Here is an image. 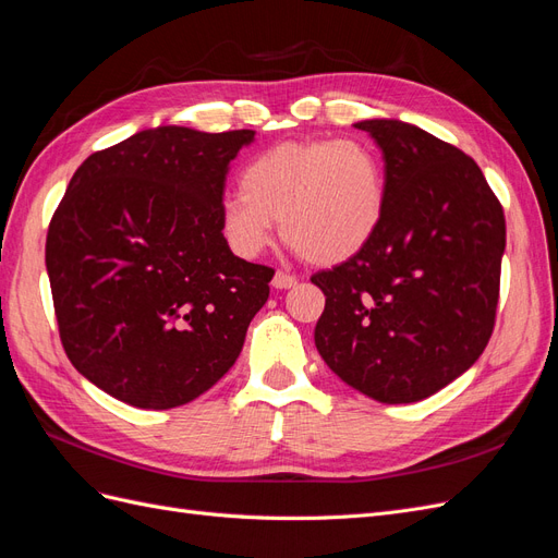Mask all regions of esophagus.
<instances>
[{"label": "esophagus", "mask_w": 558, "mask_h": 558, "mask_svg": "<svg viewBox=\"0 0 558 558\" xmlns=\"http://www.w3.org/2000/svg\"><path fill=\"white\" fill-rule=\"evenodd\" d=\"M295 283H298V277L283 272V269H279V272H275V277H272V286H275V289H279V291L293 289Z\"/></svg>", "instance_id": "esophagus-1"}]
</instances>
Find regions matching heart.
<instances>
[{"label":"heart","mask_w":558,"mask_h":558,"mask_svg":"<svg viewBox=\"0 0 558 558\" xmlns=\"http://www.w3.org/2000/svg\"><path fill=\"white\" fill-rule=\"evenodd\" d=\"M242 193L221 202V230L240 256H258L281 234L302 258L340 265L375 238L386 209V174L363 140L286 142L251 158Z\"/></svg>","instance_id":"1"}]
</instances>
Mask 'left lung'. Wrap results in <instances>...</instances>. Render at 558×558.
I'll return each instance as SVG.
<instances>
[{"label":"left lung","instance_id":"1","mask_svg":"<svg viewBox=\"0 0 558 558\" xmlns=\"http://www.w3.org/2000/svg\"><path fill=\"white\" fill-rule=\"evenodd\" d=\"M353 128L381 148L386 209L361 253L312 277L326 295L314 342L359 393L416 402L475 365L492 337L505 216L463 150L398 118Z\"/></svg>","mask_w":558,"mask_h":558}]
</instances>
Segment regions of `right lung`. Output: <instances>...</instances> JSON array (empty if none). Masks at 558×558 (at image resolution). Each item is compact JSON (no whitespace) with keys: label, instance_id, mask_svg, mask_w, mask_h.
<instances>
[{"label":"right lung","instance_id":"1","mask_svg":"<svg viewBox=\"0 0 558 558\" xmlns=\"http://www.w3.org/2000/svg\"><path fill=\"white\" fill-rule=\"evenodd\" d=\"M253 140L158 125L97 150L66 185L46 238L60 340L116 400L179 408L238 361L275 277L234 256L218 216Z\"/></svg>","mask_w":558,"mask_h":558}]
</instances>
